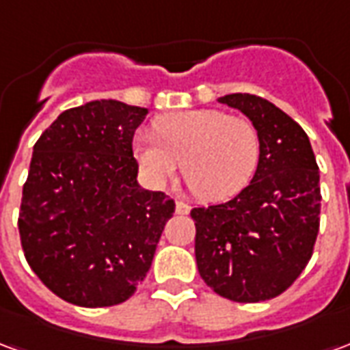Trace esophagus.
Instances as JSON below:
<instances>
[{
    "mask_svg": "<svg viewBox=\"0 0 350 350\" xmlns=\"http://www.w3.org/2000/svg\"><path fill=\"white\" fill-rule=\"evenodd\" d=\"M191 212V206L182 202V200H178L176 202V213H180V215H187Z\"/></svg>",
    "mask_w": 350,
    "mask_h": 350,
    "instance_id": "esophagus-1",
    "label": "esophagus"
}]
</instances>
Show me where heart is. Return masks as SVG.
Listing matches in <instances>:
<instances>
[{"label": "heart", "instance_id": "obj_1", "mask_svg": "<svg viewBox=\"0 0 350 350\" xmlns=\"http://www.w3.org/2000/svg\"><path fill=\"white\" fill-rule=\"evenodd\" d=\"M155 137L133 142L138 167L153 185H165L183 167L187 182L204 200H227L247 187L260 159L255 125L215 108L159 116Z\"/></svg>", "mask_w": 350, "mask_h": 350}]
</instances>
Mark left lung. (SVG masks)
Segmentation results:
<instances>
[{"label":"left lung","mask_w":350,"mask_h":350,"mask_svg":"<svg viewBox=\"0 0 350 350\" xmlns=\"http://www.w3.org/2000/svg\"><path fill=\"white\" fill-rule=\"evenodd\" d=\"M217 100L250 118L260 159L232 200L191 210L198 273L228 300H270L293 285L313 255L321 221L315 153L306 131L270 100L251 93Z\"/></svg>","instance_id":"1"}]
</instances>
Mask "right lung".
Segmentation results:
<instances>
[{
	"instance_id": "add662e5",
	"label": "right lung",
	"mask_w": 350,
	"mask_h": 350,
	"mask_svg": "<svg viewBox=\"0 0 350 350\" xmlns=\"http://www.w3.org/2000/svg\"><path fill=\"white\" fill-rule=\"evenodd\" d=\"M148 108H69L35 142L18 230L27 264L62 300L107 308L146 278L174 200L137 182L133 137Z\"/></svg>"
}]
</instances>
